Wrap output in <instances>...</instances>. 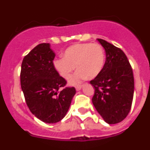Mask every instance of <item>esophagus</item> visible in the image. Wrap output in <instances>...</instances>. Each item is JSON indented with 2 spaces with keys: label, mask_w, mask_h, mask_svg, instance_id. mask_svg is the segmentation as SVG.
<instances>
[{
  "label": "esophagus",
  "mask_w": 150,
  "mask_h": 150,
  "mask_svg": "<svg viewBox=\"0 0 150 150\" xmlns=\"http://www.w3.org/2000/svg\"><path fill=\"white\" fill-rule=\"evenodd\" d=\"M75 88H76V91H79V90L81 89L82 86H81V85H77V86H76V87H75Z\"/></svg>",
  "instance_id": "esophagus-1"
}]
</instances>
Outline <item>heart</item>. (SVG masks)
Returning a JSON list of instances; mask_svg holds the SVG:
<instances>
[{"mask_svg": "<svg viewBox=\"0 0 150 150\" xmlns=\"http://www.w3.org/2000/svg\"><path fill=\"white\" fill-rule=\"evenodd\" d=\"M64 58L53 61L55 71L64 79H68L75 69H78L71 78V83H77L86 79L94 78L100 72L104 64V49L98 43H79L70 46L64 51Z\"/></svg>", "mask_w": 150, "mask_h": 150, "instance_id": "b5f03b06", "label": "heart"}]
</instances>
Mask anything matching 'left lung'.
<instances>
[{
    "label": "left lung",
    "mask_w": 150,
    "mask_h": 150,
    "mask_svg": "<svg viewBox=\"0 0 150 150\" xmlns=\"http://www.w3.org/2000/svg\"><path fill=\"white\" fill-rule=\"evenodd\" d=\"M106 52V62L100 72L90 81L95 88L92 103L106 122L116 124L128 116L134 90L133 71L121 49L98 39Z\"/></svg>",
    "instance_id": "1"
}]
</instances>
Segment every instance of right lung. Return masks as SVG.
<instances>
[{
  "label": "right lung",
  "mask_w": 150,
  "mask_h": 150,
  "mask_svg": "<svg viewBox=\"0 0 150 150\" xmlns=\"http://www.w3.org/2000/svg\"><path fill=\"white\" fill-rule=\"evenodd\" d=\"M55 56L50 43H40L25 56L21 67V87L28 107L46 123L61 121L76 93L74 87H66V79L54 68Z\"/></svg>",
  "instance_id": "1"
}]
</instances>
